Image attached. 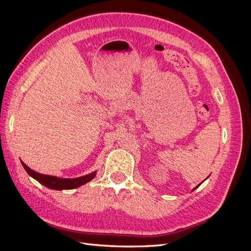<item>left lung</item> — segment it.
Wrapping results in <instances>:
<instances>
[{
  "label": "left lung",
  "instance_id": "8db88e82",
  "mask_svg": "<svg viewBox=\"0 0 251 251\" xmlns=\"http://www.w3.org/2000/svg\"><path fill=\"white\" fill-rule=\"evenodd\" d=\"M207 178H208V177H207ZM207 178H206V179H207ZM200 184H201V183H200ZM200 184H199V185H200ZM199 185H198V186H196V187H195V188L193 189V191H195V189H196V188H198V187H199Z\"/></svg>",
  "mask_w": 251,
  "mask_h": 251
}]
</instances>
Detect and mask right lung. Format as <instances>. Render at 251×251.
I'll list each match as a JSON object with an SVG mask.
<instances>
[{
    "mask_svg": "<svg viewBox=\"0 0 251 251\" xmlns=\"http://www.w3.org/2000/svg\"><path fill=\"white\" fill-rule=\"evenodd\" d=\"M22 165L23 168L25 169V171L28 173L29 176H31L33 179H35L36 181H39L41 184H43L44 186H46L48 188L51 189H55V191H63V189H73L79 187L83 184L88 183L89 181L92 180L95 176L97 172H93L91 174L85 175V176H81L78 178H58L55 176H49V175H44V174H40L37 172H34L33 170H31L30 168L23 162Z\"/></svg>",
    "mask_w": 251,
    "mask_h": 251,
    "instance_id": "right-lung-1",
    "label": "right lung"
}]
</instances>
